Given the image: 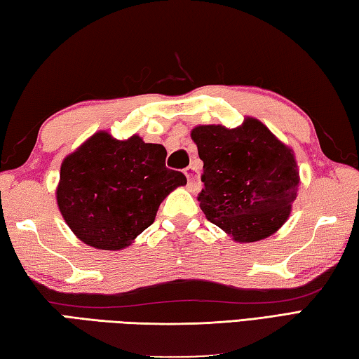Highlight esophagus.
Returning <instances> with one entry per match:
<instances>
[{
  "label": "esophagus",
  "mask_w": 359,
  "mask_h": 359,
  "mask_svg": "<svg viewBox=\"0 0 359 359\" xmlns=\"http://www.w3.org/2000/svg\"><path fill=\"white\" fill-rule=\"evenodd\" d=\"M185 175H187V179H188V188H191V190H198L201 182L198 179L196 169H194L193 166H188L185 169Z\"/></svg>",
  "instance_id": "obj_1"
}]
</instances>
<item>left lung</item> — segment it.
<instances>
[{
    "label": "left lung",
    "mask_w": 359,
    "mask_h": 359,
    "mask_svg": "<svg viewBox=\"0 0 359 359\" xmlns=\"http://www.w3.org/2000/svg\"><path fill=\"white\" fill-rule=\"evenodd\" d=\"M204 163L198 194L205 218L238 243L259 242L289 219L299 169L293 149L256 117L242 126H198L191 130Z\"/></svg>",
    "instance_id": "left-lung-1"
}]
</instances>
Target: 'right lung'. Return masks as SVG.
I'll return each mask as SVG.
<instances>
[{
    "label": "right lung",
    "mask_w": 359,
    "mask_h": 359,
    "mask_svg": "<svg viewBox=\"0 0 359 359\" xmlns=\"http://www.w3.org/2000/svg\"><path fill=\"white\" fill-rule=\"evenodd\" d=\"M166 149L133 135L116 140L95 132L62 160L57 208L78 240L119 251L151 226L169 193L187 184L168 169Z\"/></svg>",
    "instance_id": "1"
}]
</instances>
